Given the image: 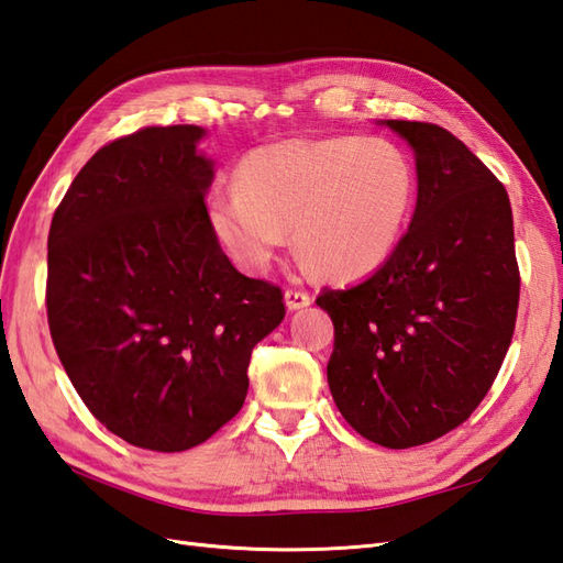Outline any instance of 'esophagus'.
I'll return each mask as SVG.
<instances>
[{
	"label": "esophagus",
	"mask_w": 563,
	"mask_h": 563,
	"mask_svg": "<svg viewBox=\"0 0 563 563\" xmlns=\"http://www.w3.org/2000/svg\"><path fill=\"white\" fill-rule=\"evenodd\" d=\"M284 300H286V308H289V310H300V308H308L312 303L310 294L296 291V289H286Z\"/></svg>",
	"instance_id": "1"
}]
</instances>
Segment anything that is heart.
<instances>
[{
  "mask_svg": "<svg viewBox=\"0 0 563 563\" xmlns=\"http://www.w3.org/2000/svg\"><path fill=\"white\" fill-rule=\"evenodd\" d=\"M416 176L387 141L322 139L267 145L219 184L210 224L243 269L265 272L294 229L308 265L358 279L387 263L408 222Z\"/></svg>",
  "mask_w": 563,
  "mask_h": 563,
  "instance_id": "obj_1",
  "label": "heart"
}]
</instances>
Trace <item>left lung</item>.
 <instances>
[{"label": "left lung", "instance_id": "8db88e82", "mask_svg": "<svg viewBox=\"0 0 563 563\" xmlns=\"http://www.w3.org/2000/svg\"><path fill=\"white\" fill-rule=\"evenodd\" d=\"M413 147L418 202L373 277L324 289L334 322L329 391L387 449L428 444L471 418L509 351L520 277L499 178L437 123L379 121Z\"/></svg>", "mask_w": 563, "mask_h": 563}]
</instances>
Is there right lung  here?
I'll list each match as a JSON object with an SVG mask.
<instances>
[{"label":"right lung","instance_id":"add662e5","mask_svg":"<svg viewBox=\"0 0 563 563\" xmlns=\"http://www.w3.org/2000/svg\"><path fill=\"white\" fill-rule=\"evenodd\" d=\"M202 135L150 126L100 147L47 239V320L68 379L109 432L164 454L239 413L251 353L286 314L279 286L245 277L217 241Z\"/></svg>","mask_w":563,"mask_h":563}]
</instances>
